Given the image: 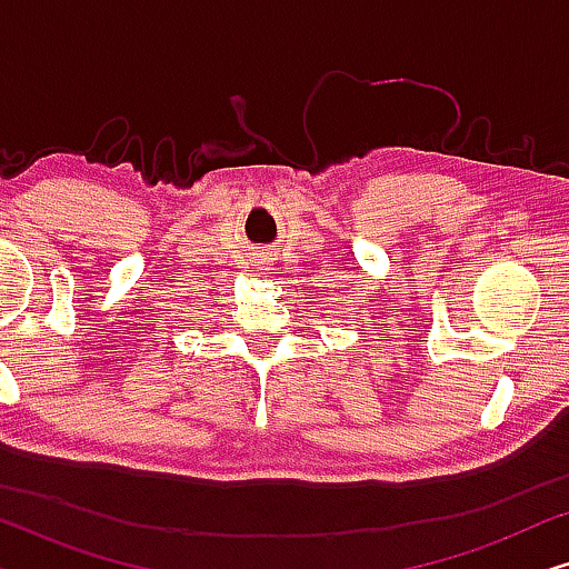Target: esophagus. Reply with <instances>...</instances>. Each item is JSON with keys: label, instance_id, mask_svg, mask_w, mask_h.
Here are the masks:
<instances>
[{"label": "esophagus", "instance_id": "obj_1", "mask_svg": "<svg viewBox=\"0 0 569 569\" xmlns=\"http://www.w3.org/2000/svg\"><path fill=\"white\" fill-rule=\"evenodd\" d=\"M259 263H269V259H267V253H259V259H256Z\"/></svg>", "mask_w": 569, "mask_h": 569}]
</instances>
